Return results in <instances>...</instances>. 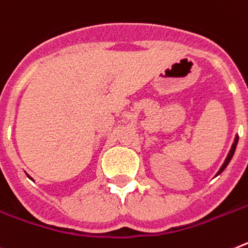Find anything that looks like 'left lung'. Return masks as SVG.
Here are the masks:
<instances>
[{
    "mask_svg": "<svg viewBox=\"0 0 248 248\" xmlns=\"http://www.w3.org/2000/svg\"><path fill=\"white\" fill-rule=\"evenodd\" d=\"M237 143H238V135H236V137H234V141H233V143H232V146H231L230 153H228V155H227L226 160H224V163L222 164V166H220V169L218 170V172H217V174H216V176H217V175H219L220 172H222V171H223L224 169H226V168H227V165H228V164H230V161H231V160H232V157H233V154H234V151H236Z\"/></svg>",
    "mask_w": 248,
    "mask_h": 248,
    "instance_id": "1",
    "label": "left lung"
}]
</instances>
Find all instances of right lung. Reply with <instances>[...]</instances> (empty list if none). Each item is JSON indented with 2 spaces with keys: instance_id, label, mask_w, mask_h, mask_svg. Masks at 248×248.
<instances>
[{
  "instance_id": "1",
  "label": "right lung",
  "mask_w": 248,
  "mask_h": 248,
  "mask_svg": "<svg viewBox=\"0 0 248 248\" xmlns=\"http://www.w3.org/2000/svg\"><path fill=\"white\" fill-rule=\"evenodd\" d=\"M26 175H28V174H26ZM28 178H29V179H31V180H32V182H34V179L31 178V176H30V175H28Z\"/></svg>"
}]
</instances>
